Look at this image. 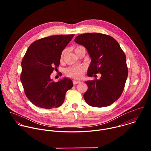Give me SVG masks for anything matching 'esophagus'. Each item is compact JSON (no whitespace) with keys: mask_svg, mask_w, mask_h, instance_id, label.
I'll return each mask as SVG.
<instances>
[{"mask_svg":"<svg viewBox=\"0 0 151 151\" xmlns=\"http://www.w3.org/2000/svg\"><path fill=\"white\" fill-rule=\"evenodd\" d=\"M80 83V81H76V80H73V83L74 85L78 84V83Z\"/></svg>","mask_w":151,"mask_h":151,"instance_id":"1","label":"esophagus"}]
</instances>
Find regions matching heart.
I'll return each mask as SVG.
<instances>
[{"label":"heart","mask_w":151,"mask_h":151,"mask_svg":"<svg viewBox=\"0 0 151 151\" xmlns=\"http://www.w3.org/2000/svg\"><path fill=\"white\" fill-rule=\"evenodd\" d=\"M82 46H78L75 48V51L79 48H82ZM65 55V51H63L61 55V60H62ZM86 70V69L83 66H73L69 67L64 70V73L65 74L70 78H75V79H79L81 78Z\"/></svg>","instance_id":"obj_1"}]
</instances>
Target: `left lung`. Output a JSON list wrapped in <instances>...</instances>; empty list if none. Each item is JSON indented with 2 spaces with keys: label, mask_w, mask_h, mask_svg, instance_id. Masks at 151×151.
I'll list each match as a JSON object with an SVG mask.
<instances>
[{
  "label": "left lung",
  "mask_w": 151,
  "mask_h": 151,
  "mask_svg": "<svg viewBox=\"0 0 151 151\" xmlns=\"http://www.w3.org/2000/svg\"><path fill=\"white\" fill-rule=\"evenodd\" d=\"M75 42L85 47L91 58L88 76L101 75L100 79L85 82L86 103L97 107L112 104L121 96L128 73L126 56L118 42L111 36L98 33L79 35Z\"/></svg>",
  "instance_id": "obj_1"
}]
</instances>
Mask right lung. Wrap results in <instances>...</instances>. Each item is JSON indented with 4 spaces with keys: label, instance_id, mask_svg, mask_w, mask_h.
Here are the masks:
<instances>
[{
    "label": "right lung",
    "instance_id": "1",
    "mask_svg": "<svg viewBox=\"0 0 151 151\" xmlns=\"http://www.w3.org/2000/svg\"><path fill=\"white\" fill-rule=\"evenodd\" d=\"M75 35H54L33 42L21 62L20 79L24 93L35 106L50 109L60 106L66 92L72 88L71 79L54 82L50 76L58 68L61 55Z\"/></svg>",
    "mask_w": 151,
    "mask_h": 151
}]
</instances>
